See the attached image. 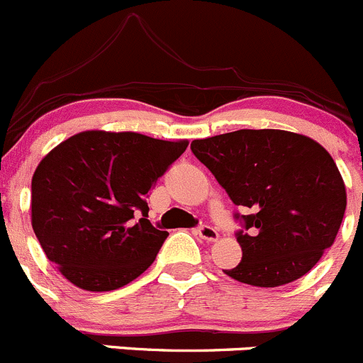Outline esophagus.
I'll list each match as a JSON object with an SVG mask.
<instances>
[{"label": "esophagus", "mask_w": 363, "mask_h": 363, "mask_svg": "<svg viewBox=\"0 0 363 363\" xmlns=\"http://www.w3.org/2000/svg\"><path fill=\"white\" fill-rule=\"evenodd\" d=\"M196 233L197 235L201 236V238L203 240H206V242H215V240L218 238V233H217V229L215 228H211V225H199V228L196 229Z\"/></svg>", "instance_id": "esophagus-1"}]
</instances>
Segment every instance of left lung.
<instances>
[{
    "mask_svg": "<svg viewBox=\"0 0 363 363\" xmlns=\"http://www.w3.org/2000/svg\"><path fill=\"white\" fill-rule=\"evenodd\" d=\"M190 150L236 206L242 261L229 277L277 288L307 274L330 249L346 211V186L330 153L286 130H236Z\"/></svg>",
    "mask_w": 363,
    "mask_h": 363,
    "instance_id": "obj_1",
    "label": "left lung"
}]
</instances>
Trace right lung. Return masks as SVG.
<instances>
[{
	"mask_svg": "<svg viewBox=\"0 0 363 363\" xmlns=\"http://www.w3.org/2000/svg\"><path fill=\"white\" fill-rule=\"evenodd\" d=\"M186 146L135 132L88 130L38 164L31 225L65 279L86 291H113L155 261L169 233L150 224L146 197Z\"/></svg>",
	"mask_w": 363,
	"mask_h": 363,
	"instance_id": "1",
	"label": "right lung"
}]
</instances>
